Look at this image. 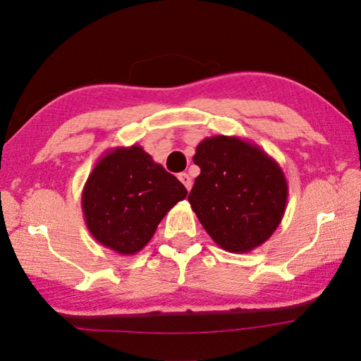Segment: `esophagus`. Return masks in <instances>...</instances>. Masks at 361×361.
Here are the masks:
<instances>
[{
	"label": "esophagus",
	"mask_w": 361,
	"mask_h": 361,
	"mask_svg": "<svg viewBox=\"0 0 361 361\" xmlns=\"http://www.w3.org/2000/svg\"><path fill=\"white\" fill-rule=\"evenodd\" d=\"M178 180L183 183V185H185V188L188 189H191V186H192V181H191V176H189L188 173H180L178 175Z\"/></svg>",
	"instance_id": "esophagus-1"
}]
</instances>
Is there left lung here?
Returning a JSON list of instances; mask_svg holds the SVG:
<instances>
[{"mask_svg": "<svg viewBox=\"0 0 361 361\" xmlns=\"http://www.w3.org/2000/svg\"><path fill=\"white\" fill-rule=\"evenodd\" d=\"M200 167L189 204L213 242L248 253L279 228L288 200L283 170L258 145L239 137L202 140L192 157Z\"/></svg>", "mask_w": 361, "mask_h": 361, "instance_id": "8db88e82", "label": "left lung"}]
</instances>
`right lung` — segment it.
<instances>
[{
    "label": "right lung",
    "instance_id": "1",
    "mask_svg": "<svg viewBox=\"0 0 361 361\" xmlns=\"http://www.w3.org/2000/svg\"><path fill=\"white\" fill-rule=\"evenodd\" d=\"M188 195L186 188L142 146L108 149L85 181L81 205L94 239L130 256L151 240L157 224Z\"/></svg>",
    "mask_w": 361,
    "mask_h": 361
}]
</instances>
